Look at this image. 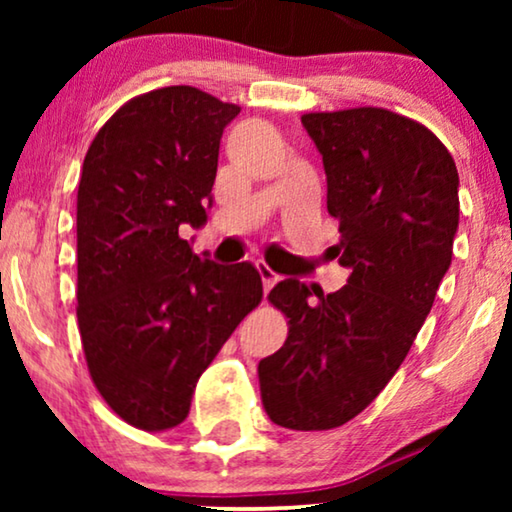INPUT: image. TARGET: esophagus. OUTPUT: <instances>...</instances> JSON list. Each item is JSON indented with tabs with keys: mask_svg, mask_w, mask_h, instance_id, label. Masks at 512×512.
<instances>
[{
	"mask_svg": "<svg viewBox=\"0 0 512 512\" xmlns=\"http://www.w3.org/2000/svg\"><path fill=\"white\" fill-rule=\"evenodd\" d=\"M256 270H258V275H261V279H263V289H265V293H268V291L272 289V286H275V284L279 282V275H277V272L272 270L270 265L265 263V261H258V263H256Z\"/></svg>",
	"mask_w": 512,
	"mask_h": 512,
	"instance_id": "1",
	"label": "esophagus"
}]
</instances>
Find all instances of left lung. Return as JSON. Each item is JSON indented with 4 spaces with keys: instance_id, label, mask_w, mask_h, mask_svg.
<instances>
[{
    "instance_id": "left-lung-1",
    "label": "left lung",
    "mask_w": 512,
    "mask_h": 512,
    "mask_svg": "<svg viewBox=\"0 0 512 512\" xmlns=\"http://www.w3.org/2000/svg\"><path fill=\"white\" fill-rule=\"evenodd\" d=\"M324 158L333 251L349 270L335 293L284 279L268 300L289 319L279 352L258 363L261 401L293 431L347 424L408 356L447 268L459 226V174L445 144L380 107L300 118Z\"/></svg>"
}]
</instances>
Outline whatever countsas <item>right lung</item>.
I'll return each instance as SVG.
<instances>
[{
	"label": "right lung",
	"mask_w": 512,
	"mask_h": 512,
	"mask_svg": "<svg viewBox=\"0 0 512 512\" xmlns=\"http://www.w3.org/2000/svg\"><path fill=\"white\" fill-rule=\"evenodd\" d=\"M240 114L193 86L125 102L97 132L76 195V319L88 373L123 422L167 431L237 324L263 300L251 263L179 235L212 205L223 128Z\"/></svg>",
	"instance_id": "add662e5"
}]
</instances>
